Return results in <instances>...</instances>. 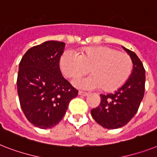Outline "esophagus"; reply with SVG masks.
I'll return each mask as SVG.
<instances>
[{
    "label": "esophagus",
    "instance_id": "esophagus-1",
    "mask_svg": "<svg viewBox=\"0 0 157 157\" xmlns=\"http://www.w3.org/2000/svg\"><path fill=\"white\" fill-rule=\"evenodd\" d=\"M79 95H81V96H87L88 95V93L86 92H83V91H79Z\"/></svg>",
    "mask_w": 157,
    "mask_h": 157
}]
</instances>
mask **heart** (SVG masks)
I'll list each match as a JSON object with an SVG mask.
<instances>
[{
  "label": "heart",
  "instance_id": "obj_1",
  "mask_svg": "<svg viewBox=\"0 0 157 157\" xmlns=\"http://www.w3.org/2000/svg\"><path fill=\"white\" fill-rule=\"evenodd\" d=\"M63 74L74 77L87 73V77L73 80L76 87L85 90L101 88L105 91L118 90L126 83L132 72V58L126 53L108 47L88 48L78 54L73 50H66L59 59Z\"/></svg>",
  "mask_w": 157,
  "mask_h": 157
}]
</instances>
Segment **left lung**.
<instances>
[{"label": "left lung", "instance_id": "1", "mask_svg": "<svg viewBox=\"0 0 157 157\" xmlns=\"http://www.w3.org/2000/svg\"><path fill=\"white\" fill-rule=\"evenodd\" d=\"M132 58L133 70L129 79L114 94H101V103L91 110L97 123L107 129H117L133 118L144 95L145 69L135 52L123 47Z\"/></svg>", "mask_w": 157, "mask_h": 157}]
</instances>
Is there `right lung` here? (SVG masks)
Instances as JSON below:
<instances>
[{"mask_svg": "<svg viewBox=\"0 0 157 157\" xmlns=\"http://www.w3.org/2000/svg\"><path fill=\"white\" fill-rule=\"evenodd\" d=\"M65 43L47 41L25 52L19 63L17 94L25 118L48 129L58 124L78 91L64 79L59 59Z\"/></svg>", "mask_w": 157, "mask_h": 157, "instance_id": "add662e5", "label": "right lung"}]
</instances>
